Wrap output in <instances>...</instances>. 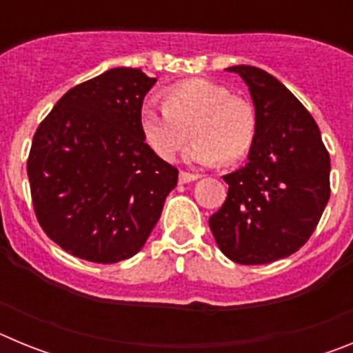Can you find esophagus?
Instances as JSON below:
<instances>
[{
    "mask_svg": "<svg viewBox=\"0 0 353 353\" xmlns=\"http://www.w3.org/2000/svg\"><path fill=\"white\" fill-rule=\"evenodd\" d=\"M198 179H199V174L185 173V171H182V173H180V183H191Z\"/></svg>",
    "mask_w": 353,
    "mask_h": 353,
    "instance_id": "esophagus-1",
    "label": "esophagus"
}]
</instances>
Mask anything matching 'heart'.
Segmentation results:
<instances>
[{"label": "heart", "instance_id": "heart-1", "mask_svg": "<svg viewBox=\"0 0 353 353\" xmlns=\"http://www.w3.org/2000/svg\"><path fill=\"white\" fill-rule=\"evenodd\" d=\"M139 130L159 159L171 162L187 143V161L196 166L235 162L245 157L256 139V111L242 97L210 79L174 84L164 95V105L145 102L139 109Z\"/></svg>", "mask_w": 353, "mask_h": 353}]
</instances>
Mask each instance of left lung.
Returning a JSON list of instances; mask_svg holds the SVG:
<instances>
[{"mask_svg":"<svg viewBox=\"0 0 353 353\" xmlns=\"http://www.w3.org/2000/svg\"><path fill=\"white\" fill-rule=\"evenodd\" d=\"M248 84L258 129L248 164L224 174L228 198L208 219L224 256L263 265L288 258L314 232L330 196V159L310 111L281 81L249 65L226 68Z\"/></svg>","mask_w":353,"mask_h":353,"instance_id":"1","label":"left lung"}]
</instances>
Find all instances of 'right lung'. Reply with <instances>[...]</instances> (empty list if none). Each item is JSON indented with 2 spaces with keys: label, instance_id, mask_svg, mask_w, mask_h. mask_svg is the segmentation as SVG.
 <instances>
[{
  "label": "right lung",
  "instance_id": "obj_1",
  "mask_svg": "<svg viewBox=\"0 0 353 353\" xmlns=\"http://www.w3.org/2000/svg\"><path fill=\"white\" fill-rule=\"evenodd\" d=\"M118 67L68 90L33 136L28 157L40 226L72 256L117 263L145 245L179 170L146 146L139 109L155 84Z\"/></svg>",
  "mask_w": 353,
  "mask_h": 353
}]
</instances>
